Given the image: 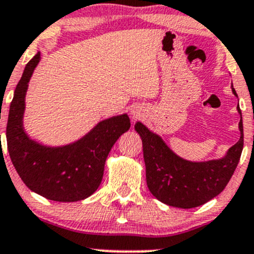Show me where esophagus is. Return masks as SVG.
Wrapping results in <instances>:
<instances>
[{"instance_id": "obj_1", "label": "esophagus", "mask_w": 254, "mask_h": 254, "mask_svg": "<svg viewBox=\"0 0 254 254\" xmlns=\"http://www.w3.org/2000/svg\"><path fill=\"white\" fill-rule=\"evenodd\" d=\"M138 116H139V114L135 113V111H132V117H133V119H137Z\"/></svg>"}]
</instances>
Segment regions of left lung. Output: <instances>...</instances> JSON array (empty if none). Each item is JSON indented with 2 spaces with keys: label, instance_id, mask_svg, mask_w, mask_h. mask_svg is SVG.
Returning a JSON list of instances; mask_svg holds the SVG:
<instances>
[{
  "label": "left lung",
  "instance_id": "left-lung-1",
  "mask_svg": "<svg viewBox=\"0 0 254 254\" xmlns=\"http://www.w3.org/2000/svg\"><path fill=\"white\" fill-rule=\"evenodd\" d=\"M231 91L236 95L234 86ZM239 141L219 159L189 161L177 155L157 133L140 121L134 129L143 141L146 184L150 192L167 206L193 208L208 202L224 190L241 157L244 149V125L240 106Z\"/></svg>",
  "mask_w": 254,
  "mask_h": 254
}]
</instances>
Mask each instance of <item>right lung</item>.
I'll use <instances>...</instances> for the list:
<instances>
[{
	"mask_svg": "<svg viewBox=\"0 0 254 254\" xmlns=\"http://www.w3.org/2000/svg\"><path fill=\"white\" fill-rule=\"evenodd\" d=\"M41 53L26 64L9 106L7 145L19 177L31 191L58 202H76L99 188L106 157L117 139L130 127L127 114L98 122L77 140L47 145L32 139L24 128L25 97Z\"/></svg>",
	"mask_w": 254,
	"mask_h": 254,
	"instance_id": "right-lung-1",
	"label": "right lung"
}]
</instances>
